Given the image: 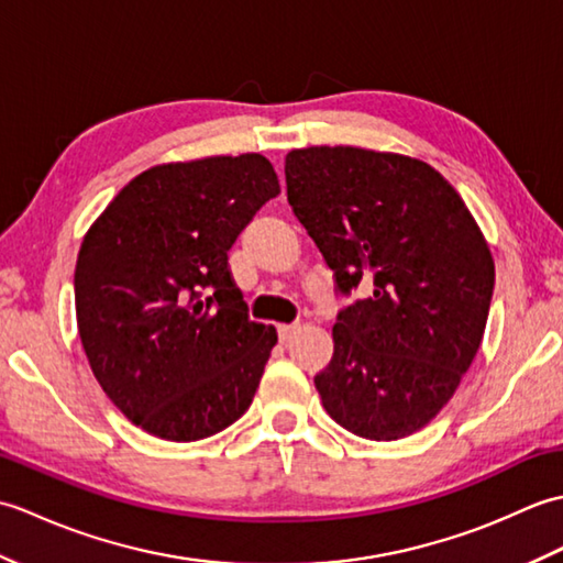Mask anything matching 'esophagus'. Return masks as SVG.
<instances>
[{
  "label": "esophagus",
  "instance_id": "esophagus-1",
  "mask_svg": "<svg viewBox=\"0 0 563 563\" xmlns=\"http://www.w3.org/2000/svg\"><path fill=\"white\" fill-rule=\"evenodd\" d=\"M297 327L300 324H278V336H280V341H288L292 333L297 331Z\"/></svg>",
  "mask_w": 563,
  "mask_h": 563
}]
</instances>
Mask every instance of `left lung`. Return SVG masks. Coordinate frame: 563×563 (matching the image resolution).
Returning <instances> with one entry per match:
<instances>
[{"instance_id": "left-lung-1", "label": "left lung", "mask_w": 563, "mask_h": 563, "mask_svg": "<svg viewBox=\"0 0 563 563\" xmlns=\"http://www.w3.org/2000/svg\"><path fill=\"white\" fill-rule=\"evenodd\" d=\"M295 218L349 297L331 363L314 377L327 413L367 440L433 421L482 345L494 295L486 239L445 178L404 154L307 147L285 157Z\"/></svg>"}]
</instances>
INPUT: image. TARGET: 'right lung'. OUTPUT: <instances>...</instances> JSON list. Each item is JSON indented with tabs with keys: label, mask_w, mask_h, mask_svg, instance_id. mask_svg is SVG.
<instances>
[{
	"label": "right lung",
	"mask_w": 563,
	"mask_h": 563,
	"mask_svg": "<svg viewBox=\"0 0 563 563\" xmlns=\"http://www.w3.org/2000/svg\"><path fill=\"white\" fill-rule=\"evenodd\" d=\"M278 194L261 154L162 164L135 176L84 236V353L109 399L147 433L210 438L254 401L278 333L249 319L227 251Z\"/></svg>",
	"instance_id": "obj_1"
}]
</instances>
